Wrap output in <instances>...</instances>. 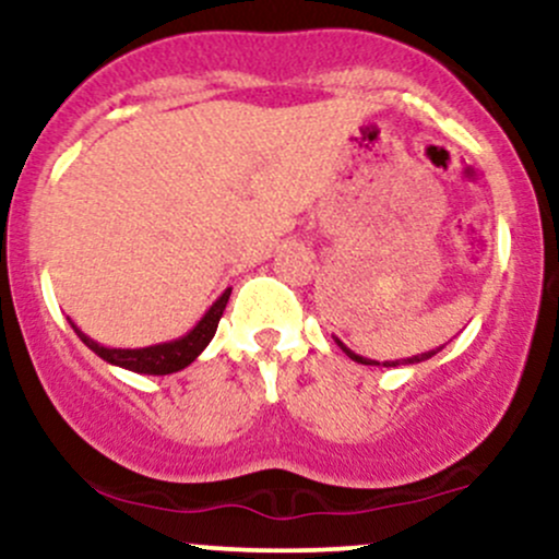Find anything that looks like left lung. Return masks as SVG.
Returning <instances> with one entry per match:
<instances>
[{
    "label": "left lung",
    "instance_id": "8db88e82",
    "mask_svg": "<svg viewBox=\"0 0 559 559\" xmlns=\"http://www.w3.org/2000/svg\"><path fill=\"white\" fill-rule=\"evenodd\" d=\"M336 344L338 346H342V349L346 352V357H352V360H355V362H362V365H381V362H376V360H368V357H360V355H355V352H352L349 349V346H344L342 342H338V338H336ZM439 349H441V346H439ZM439 349H436V352H439ZM436 352L431 349V352H423V355H415V357H407V360H396V362H383V365H386V368H396V365H415V362H423V360H428V357H433L436 355Z\"/></svg>",
    "mask_w": 559,
    "mask_h": 559
}]
</instances>
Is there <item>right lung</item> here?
I'll list each match as a JSON object with an SVG mask.
<instances>
[{
	"label": "right lung",
	"mask_w": 559,
	"mask_h": 559,
	"mask_svg": "<svg viewBox=\"0 0 559 559\" xmlns=\"http://www.w3.org/2000/svg\"><path fill=\"white\" fill-rule=\"evenodd\" d=\"M230 297V288L221 294L215 299V305L204 312L202 320L191 329L186 336L173 338V342H163V344H152V346H139V349H115V346H102L94 338H88L79 325L70 320L73 331L79 333V338L94 355H99L102 360L118 365V368L133 370V373H144V376H168V373H178L183 370L186 365H191L199 355L204 352V346L213 342L217 323H221L223 310H226Z\"/></svg>",
	"instance_id": "1"
}]
</instances>
